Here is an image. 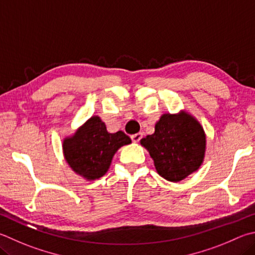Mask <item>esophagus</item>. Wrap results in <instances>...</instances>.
Returning <instances> with one entry per match:
<instances>
[{
  "mask_svg": "<svg viewBox=\"0 0 255 255\" xmlns=\"http://www.w3.org/2000/svg\"><path fill=\"white\" fill-rule=\"evenodd\" d=\"M142 138V133L141 132H138V133H135V135L131 136V139L133 142H138Z\"/></svg>",
  "mask_w": 255,
  "mask_h": 255,
  "instance_id": "34e87169",
  "label": "esophagus"
}]
</instances>
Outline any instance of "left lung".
Listing matches in <instances>:
<instances>
[{
  "label": "left lung",
  "mask_w": 255,
  "mask_h": 255,
  "mask_svg": "<svg viewBox=\"0 0 255 255\" xmlns=\"http://www.w3.org/2000/svg\"><path fill=\"white\" fill-rule=\"evenodd\" d=\"M161 177L177 183L201 167L205 157L206 135L198 120L187 112L164 114L155 132L140 140Z\"/></svg>",
  "instance_id": "left-lung-1"
}]
</instances>
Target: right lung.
<instances>
[{
    "label": "right lung",
    "instance_id": "add662e5",
    "mask_svg": "<svg viewBox=\"0 0 255 255\" xmlns=\"http://www.w3.org/2000/svg\"><path fill=\"white\" fill-rule=\"evenodd\" d=\"M131 143L124 131L109 132L98 116H92L71 136L63 139L64 159L76 174L95 180L108 172L113 157L120 147Z\"/></svg>",
    "mask_w": 255,
    "mask_h": 255
}]
</instances>
